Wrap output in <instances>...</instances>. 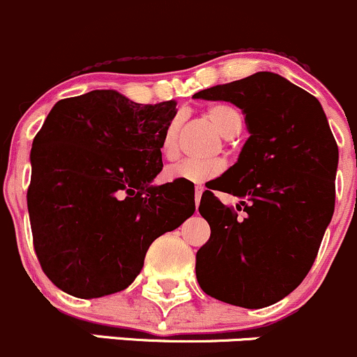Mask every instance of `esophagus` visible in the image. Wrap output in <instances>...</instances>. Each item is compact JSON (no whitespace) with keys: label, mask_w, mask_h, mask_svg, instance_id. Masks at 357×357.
I'll list each match as a JSON object with an SVG mask.
<instances>
[{"label":"esophagus","mask_w":357,"mask_h":357,"mask_svg":"<svg viewBox=\"0 0 357 357\" xmlns=\"http://www.w3.org/2000/svg\"><path fill=\"white\" fill-rule=\"evenodd\" d=\"M203 192H204V187L196 185V189H194V203H196V209H197V206H199V201H201V196H203Z\"/></svg>","instance_id":"esophagus-1"}]
</instances>
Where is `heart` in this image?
Wrapping results in <instances>:
<instances>
[{
	"label": "heart",
	"instance_id": "obj_1",
	"mask_svg": "<svg viewBox=\"0 0 357 357\" xmlns=\"http://www.w3.org/2000/svg\"><path fill=\"white\" fill-rule=\"evenodd\" d=\"M208 120L216 127L223 137H234L242 128V115L230 105H215L206 112ZM178 132L180 119L172 120L163 132L160 142V151L167 160H175L178 156ZM225 161L213 160H182L167 168L165 175L168 180H182L189 183H203L223 174Z\"/></svg>",
	"mask_w": 357,
	"mask_h": 357
}]
</instances>
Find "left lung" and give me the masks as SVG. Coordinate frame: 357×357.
I'll return each instance as SVG.
<instances>
[{
  "label": "left lung",
  "instance_id": "left-lung-1",
  "mask_svg": "<svg viewBox=\"0 0 357 357\" xmlns=\"http://www.w3.org/2000/svg\"><path fill=\"white\" fill-rule=\"evenodd\" d=\"M194 98L238 106L251 134L237 163L201 197L211 235L196 255L197 282L223 303L270 306L313 266L335 208L339 148L318 99L277 73L258 72ZM213 190L237 195L238 211Z\"/></svg>",
  "mask_w": 357,
  "mask_h": 357
}]
</instances>
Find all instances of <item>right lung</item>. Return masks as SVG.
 I'll use <instances>...</instances> for the list:
<instances>
[{
    "mask_svg": "<svg viewBox=\"0 0 357 357\" xmlns=\"http://www.w3.org/2000/svg\"><path fill=\"white\" fill-rule=\"evenodd\" d=\"M177 102L116 91L58 101L32 142L27 208L46 277L80 299L134 282L154 238L192 216L194 185H151Z\"/></svg>",
    "mask_w": 357,
    "mask_h": 357,
    "instance_id": "right-lung-1",
    "label": "right lung"
}]
</instances>
